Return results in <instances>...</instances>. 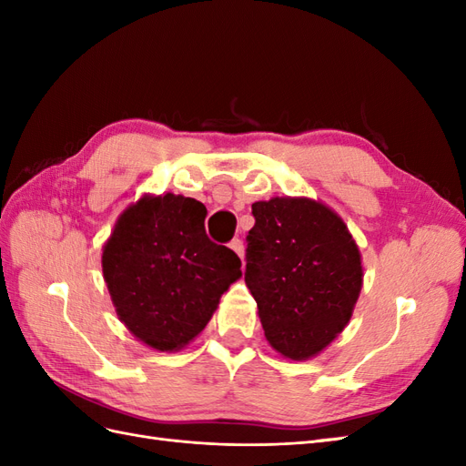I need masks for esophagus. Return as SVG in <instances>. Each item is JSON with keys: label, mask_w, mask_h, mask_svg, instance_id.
Returning <instances> with one entry per match:
<instances>
[{"label": "esophagus", "mask_w": 466, "mask_h": 466, "mask_svg": "<svg viewBox=\"0 0 466 466\" xmlns=\"http://www.w3.org/2000/svg\"><path fill=\"white\" fill-rule=\"evenodd\" d=\"M229 247L237 252L238 257H241V260H243V257H245V245H243V241L241 238H233V241L229 243Z\"/></svg>", "instance_id": "1"}]
</instances>
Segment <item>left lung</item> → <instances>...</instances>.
Returning a JSON list of instances; mask_svg holds the SVG:
<instances>
[{"label": "left lung", "instance_id": "obj_1", "mask_svg": "<svg viewBox=\"0 0 466 466\" xmlns=\"http://www.w3.org/2000/svg\"><path fill=\"white\" fill-rule=\"evenodd\" d=\"M245 281L266 340L289 360L327 348L348 324L361 289L354 238L332 209L307 198L252 204Z\"/></svg>", "mask_w": 466, "mask_h": 466}]
</instances>
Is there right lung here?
I'll use <instances>...</instances> for the list:
<instances>
[{
	"instance_id": "obj_1",
	"label": "right lung",
	"mask_w": 466,
	"mask_h": 466,
	"mask_svg": "<svg viewBox=\"0 0 466 466\" xmlns=\"http://www.w3.org/2000/svg\"><path fill=\"white\" fill-rule=\"evenodd\" d=\"M206 206L185 196H146L115 225L103 274L120 320L161 351L200 334L223 291L241 276V258L206 235Z\"/></svg>"
}]
</instances>
